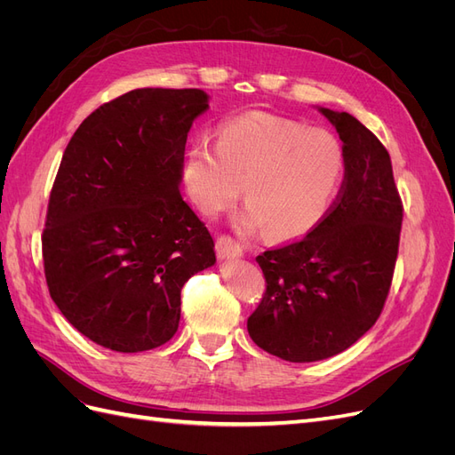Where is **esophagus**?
I'll list each match as a JSON object with an SVG mask.
<instances>
[{
  "mask_svg": "<svg viewBox=\"0 0 455 455\" xmlns=\"http://www.w3.org/2000/svg\"><path fill=\"white\" fill-rule=\"evenodd\" d=\"M216 254L218 258H237L243 254V246L231 235H220L216 239Z\"/></svg>",
  "mask_w": 455,
  "mask_h": 455,
  "instance_id": "34e87169",
  "label": "esophagus"
}]
</instances>
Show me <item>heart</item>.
Wrapping results in <instances>:
<instances>
[{
  "label": "heart",
  "instance_id": "1",
  "mask_svg": "<svg viewBox=\"0 0 455 455\" xmlns=\"http://www.w3.org/2000/svg\"><path fill=\"white\" fill-rule=\"evenodd\" d=\"M346 149L338 136L267 112L233 117L216 131V144L191 142L182 161L188 196L204 216L237 201L243 224L291 241L319 226L341 189Z\"/></svg>",
  "mask_w": 455,
  "mask_h": 455
}]
</instances>
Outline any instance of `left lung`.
<instances>
[{
    "label": "left lung",
    "instance_id": "1",
    "mask_svg": "<svg viewBox=\"0 0 455 455\" xmlns=\"http://www.w3.org/2000/svg\"><path fill=\"white\" fill-rule=\"evenodd\" d=\"M346 149V176L323 222L256 261L266 292L246 321L258 347L291 363L328 359L376 324L389 296L403 199L389 151L359 119L321 108Z\"/></svg>",
    "mask_w": 455,
    "mask_h": 455
}]
</instances>
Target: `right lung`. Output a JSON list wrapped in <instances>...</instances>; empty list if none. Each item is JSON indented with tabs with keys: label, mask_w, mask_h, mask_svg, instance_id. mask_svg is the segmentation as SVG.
<instances>
[{
	"label": "right lung",
	"mask_w": 455,
	"mask_h": 455,
	"mask_svg": "<svg viewBox=\"0 0 455 455\" xmlns=\"http://www.w3.org/2000/svg\"><path fill=\"white\" fill-rule=\"evenodd\" d=\"M201 89H134L96 108L68 142L41 254L49 294L81 334L139 353L167 343L186 281L216 261L180 194Z\"/></svg>",
	"instance_id": "obj_1"
}]
</instances>
